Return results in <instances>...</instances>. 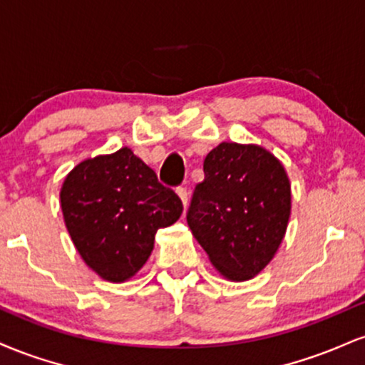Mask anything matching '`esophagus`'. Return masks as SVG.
Returning <instances> with one entry per match:
<instances>
[{
  "label": "esophagus",
  "instance_id": "esophagus-1",
  "mask_svg": "<svg viewBox=\"0 0 365 365\" xmlns=\"http://www.w3.org/2000/svg\"><path fill=\"white\" fill-rule=\"evenodd\" d=\"M177 194L180 197V200H182L183 207H187V204H188V192H187V188L185 187L177 188Z\"/></svg>",
  "mask_w": 365,
  "mask_h": 365
}]
</instances>
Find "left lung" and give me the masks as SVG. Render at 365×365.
Returning <instances> with one entry per match:
<instances>
[{
  "mask_svg": "<svg viewBox=\"0 0 365 365\" xmlns=\"http://www.w3.org/2000/svg\"><path fill=\"white\" fill-rule=\"evenodd\" d=\"M187 223L216 271L230 282L257 276L282 245L292 188L278 158L257 144L221 142L204 159Z\"/></svg>",
  "mask_w": 365,
  "mask_h": 365,
  "instance_id": "1",
  "label": "left lung"
}]
</instances>
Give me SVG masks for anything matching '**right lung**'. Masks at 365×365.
I'll return each instance as SVG.
<instances>
[{"label":"right lung","mask_w":365,"mask_h":365,"mask_svg":"<svg viewBox=\"0 0 365 365\" xmlns=\"http://www.w3.org/2000/svg\"><path fill=\"white\" fill-rule=\"evenodd\" d=\"M60 202L82 261L111 283L139 273L158 230L183 211L178 195L130 148L78 163L65 177Z\"/></svg>","instance_id":"right-lung-1"}]
</instances>
